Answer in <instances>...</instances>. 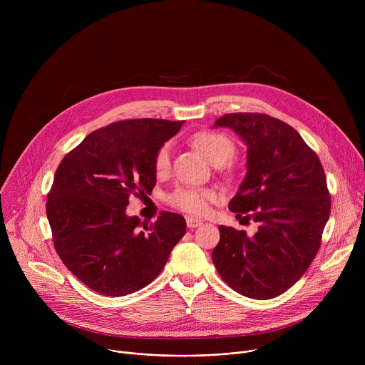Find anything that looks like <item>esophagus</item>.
Instances as JSON below:
<instances>
[{
    "label": "esophagus",
    "instance_id": "34e87169",
    "mask_svg": "<svg viewBox=\"0 0 365 365\" xmlns=\"http://www.w3.org/2000/svg\"><path fill=\"white\" fill-rule=\"evenodd\" d=\"M186 225H187V228L193 230V228H197V227H200V225H202V221H200V220H197V218H192V217H187V218H186Z\"/></svg>",
    "mask_w": 365,
    "mask_h": 365
}]
</instances>
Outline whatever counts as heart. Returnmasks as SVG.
<instances>
[{
    "mask_svg": "<svg viewBox=\"0 0 365 365\" xmlns=\"http://www.w3.org/2000/svg\"><path fill=\"white\" fill-rule=\"evenodd\" d=\"M190 141L205 155L206 160L215 166L230 162L237 151L234 140L218 131H199L192 135ZM170 159L172 147L166 143L154 154L153 166L155 175L163 176L170 170ZM218 199V192L210 187H179L169 196L170 205L187 214H203L210 202Z\"/></svg>",
    "mask_w": 365,
    "mask_h": 365,
    "instance_id": "heart-1",
    "label": "heart"
}]
</instances>
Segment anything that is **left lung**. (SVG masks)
<instances>
[{
  "label": "left lung",
  "instance_id": "1",
  "mask_svg": "<svg viewBox=\"0 0 365 365\" xmlns=\"http://www.w3.org/2000/svg\"><path fill=\"white\" fill-rule=\"evenodd\" d=\"M215 127L231 128L247 145V175L228 207L258 231L248 237L221 225L212 262L240 294L276 297L306 273L321 247L331 214L324 168L293 127L267 114H225Z\"/></svg>",
  "mask_w": 365,
  "mask_h": 365
}]
</instances>
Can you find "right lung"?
Wrapping results in <instances>:
<instances>
[{"instance_id": "obj_1", "label": "right lung", "mask_w": 365, "mask_h": 365, "mask_svg": "<svg viewBox=\"0 0 365 365\" xmlns=\"http://www.w3.org/2000/svg\"><path fill=\"white\" fill-rule=\"evenodd\" d=\"M183 121L138 118L92 131L61 162L46 214L63 264L89 289L125 296L150 284L186 232L163 211L147 224L125 214L131 195L155 185L154 154Z\"/></svg>"}]
</instances>
